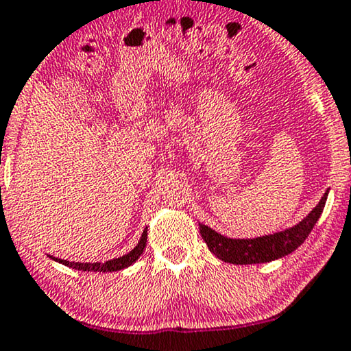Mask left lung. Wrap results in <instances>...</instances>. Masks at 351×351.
<instances>
[{
    "label": "left lung",
    "mask_w": 351,
    "mask_h": 351,
    "mask_svg": "<svg viewBox=\"0 0 351 351\" xmlns=\"http://www.w3.org/2000/svg\"><path fill=\"white\" fill-rule=\"evenodd\" d=\"M327 199V192L317 206L313 209L304 219L295 227H290L284 232H277L274 235L258 237V239L239 240L227 239V237L217 234L208 226L199 224V234H202L204 243L208 245L209 252L215 253L217 258L232 265H256V263H269L272 259L282 258L292 253L302 245L309 232L319 219L322 209H324Z\"/></svg>",
    "instance_id": "obj_1"
}]
</instances>
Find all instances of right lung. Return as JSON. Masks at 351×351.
Instances as JSON below:
<instances>
[{"label": "right lung", "instance_id": "obj_1", "mask_svg": "<svg viewBox=\"0 0 351 351\" xmlns=\"http://www.w3.org/2000/svg\"><path fill=\"white\" fill-rule=\"evenodd\" d=\"M145 247H147V229L143 230L142 239L136 247L129 252L124 256L116 258V259H109L106 263H74V261H67V259H59V258H53L54 261L61 263V265L69 266L72 269L77 271H90V272H111V271H121L124 267L134 265L136 259L140 258V254L143 253Z\"/></svg>", "mask_w": 351, "mask_h": 351}]
</instances>
